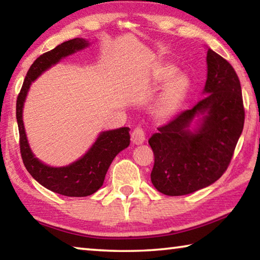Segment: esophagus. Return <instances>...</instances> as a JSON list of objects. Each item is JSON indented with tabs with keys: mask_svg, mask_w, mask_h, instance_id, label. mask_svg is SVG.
Listing matches in <instances>:
<instances>
[{
	"mask_svg": "<svg viewBox=\"0 0 260 260\" xmlns=\"http://www.w3.org/2000/svg\"><path fill=\"white\" fill-rule=\"evenodd\" d=\"M132 142L134 144H142L144 141H146V132L142 128V127H135L131 134Z\"/></svg>",
	"mask_w": 260,
	"mask_h": 260,
	"instance_id": "obj_1",
	"label": "esophagus"
}]
</instances>
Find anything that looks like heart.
I'll return each instance as SVG.
<instances>
[{
    "mask_svg": "<svg viewBox=\"0 0 260 260\" xmlns=\"http://www.w3.org/2000/svg\"><path fill=\"white\" fill-rule=\"evenodd\" d=\"M177 69L171 64H164L158 68L155 72L157 82H166L161 94L155 104V112L159 117H169L177 111V109L186 98L189 88V79L183 73L175 74Z\"/></svg>",
    "mask_w": 260,
    "mask_h": 260,
    "instance_id": "1",
    "label": "heart"
}]
</instances>
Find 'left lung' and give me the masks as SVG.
<instances>
[{
	"instance_id": "obj_1",
	"label": "left lung",
	"mask_w": 260,
	"mask_h": 260,
	"mask_svg": "<svg viewBox=\"0 0 260 260\" xmlns=\"http://www.w3.org/2000/svg\"><path fill=\"white\" fill-rule=\"evenodd\" d=\"M206 61L205 98L149 139L155 156L151 182L164 195H187L217 181L230 166L243 131L244 105L235 70L211 49ZM197 114L204 119L192 134L187 127Z\"/></svg>"
}]
</instances>
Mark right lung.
I'll return each mask as SVG.
<instances>
[{"mask_svg": "<svg viewBox=\"0 0 260 260\" xmlns=\"http://www.w3.org/2000/svg\"><path fill=\"white\" fill-rule=\"evenodd\" d=\"M87 46L86 40L76 38L60 43L52 50L38 57L26 74L16 105L20 155L26 170L43 187L69 197L89 196L102 187L105 174L113 158L129 146V128L122 127L119 129L103 132L94 146L80 159L65 167H50L35 158L30 151L23 124V107L30 82L60 58Z\"/></svg>", "mask_w": 260, "mask_h": 260, "instance_id": "obj_1", "label": "right lung"}]
</instances>
